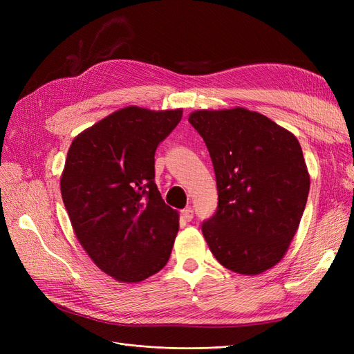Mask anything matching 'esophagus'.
<instances>
[{"mask_svg": "<svg viewBox=\"0 0 354 354\" xmlns=\"http://www.w3.org/2000/svg\"><path fill=\"white\" fill-rule=\"evenodd\" d=\"M181 216H183V218L186 221H192V218H194V208H190V207L185 208L183 211H181Z\"/></svg>", "mask_w": 354, "mask_h": 354, "instance_id": "1", "label": "esophagus"}]
</instances>
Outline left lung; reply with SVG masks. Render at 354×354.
I'll list each match as a JSON object with an SVG mask.
<instances>
[{
    "label": "left lung",
    "mask_w": 354,
    "mask_h": 354,
    "mask_svg": "<svg viewBox=\"0 0 354 354\" xmlns=\"http://www.w3.org/2000/svg\"><path fill=\"white\" fill-rule=\"evenodd\" d=\"M189 122L207 145L218 192L203 238L226 269L260 274L282 260L303 217L310 177L301 146L243 108L196 111Z\"/></svg>",
    "instance_id": "obj_1"
}]
</instances>
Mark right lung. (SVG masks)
Listing matches in <instances>:
<instances>
[{
  "instance_id": "add662e5",
  "label": "right lung",
  "mask_w": 354,
  "mask_h": 354,
  "mask_svg": "<svg viewBox=\"0 0 354 354\" xmlns=\"http://www.w3.org/2000/svg\"><path fill=\"white\" fill-rule=\"evenodd\" d=\"M183 111H116L73 138L60 190L90 259L120 282H140L167 264L178 214L155 185V152Z\"/></svg>"
}]
</instances>
